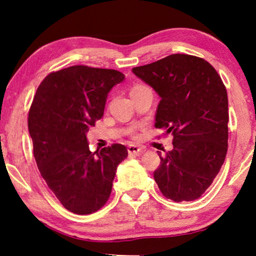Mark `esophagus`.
Listing matches in <instances>:
<instances>
[{
    "instance_id": "1",
    "label": "esophagus",
    "mask_w": 256,
    "mask_h": 256,
    "mask_svg": "<svg viewBox=\"0 0 256 256\" xmlns=\"http://www.w3.org/2000/svg\"><path fill=\"white\" fill-rule=\"evenodd\" d=\"M142 152H143V148H141L140 146H136V144L128 146V152L129 154H134V155H138V154Z\"/></svg>"
}]
</instances>
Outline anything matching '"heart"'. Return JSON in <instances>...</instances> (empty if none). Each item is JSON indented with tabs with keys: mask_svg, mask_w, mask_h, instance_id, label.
Wrapping results in <instances>:
<instances>
[{
	"mask_svg": "<svg viewBox=\"0 0 256 256\" xmlns=\"http://www.w3.org/2000/svg\"><path fill=\"white\" fill-rule=\"evenodd\" d=\"M135 88H136V87H135Z\"/></svg>",
	"mask_w": 256,
	"mask_h": 256,
	"instance_id": "obj_1",
	"label": "heart"
}]
</instances>
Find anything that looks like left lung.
<instances>
[{
	"label": "left lung",
	"instance_id": "1",
	"mask_svg": "<svg viewBox=\"0 0 256 256\" xmlns=\"http://www.w3.org/2000/svg\"><path fill=\"white\" fill-rule=\"evenodd\" d=\"M132 71L160 98L155 127L174 136V149L166 156L158 152L155 182L174 202L196 200L212 184L227 154L225 85L210 62L190 54H170Z\"/></svg>",
	"mask_w": 256,
	"mask_h": 256
}]
</instances>
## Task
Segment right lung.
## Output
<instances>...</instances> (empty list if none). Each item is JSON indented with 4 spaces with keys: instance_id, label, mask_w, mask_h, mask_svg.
<instances>
[{
    "instance_id": "right-lung-1",
    "label": "right lung",
    "mask_w": 256,
    "mask_h": 256,
    "mask_svg": "<svg viewBox=\"0 0 256 256\" xmlns=\"http://www.w3.org/2000/svg\"><path fill=\"white\" fill-rule=\"evenodd\" d=\"M124 80L116 70L76 65L50 73L34 94L28 127L38 170L62 205L76 214L106 204L118 166L128 156L118 143L92 152L86 136L102 118L108 93Z\"/></svg>"
}]
</instances>
